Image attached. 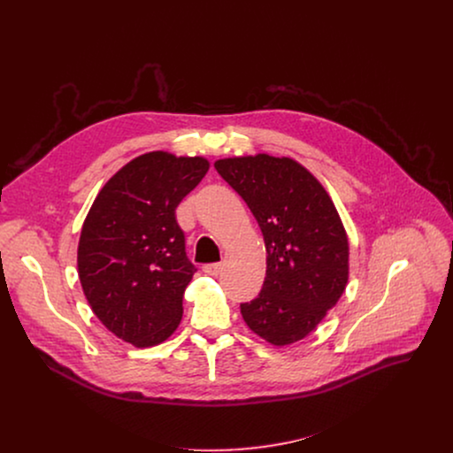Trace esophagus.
<instances>
[{
	"mask_svg": "<svg viewBox=\"0 0 453 453\" xmlns=\"http://www.w3.org/2000/svg\"><path fill=\"white\" fill-rule=\"evenodd\" d=\"M221 270H223V265H221V263H209V265H203V272L209 273V275H218Z\"/></svg>",
	"mask_w": 453,
	"mask_h": 453,
	"instance_id": "1",
	"label": "esophagus"
}]
</instances>
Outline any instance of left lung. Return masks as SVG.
Segmentation results:
<instances>
[{
  "label": "left lung",
  "mask_w": 453,
  "mask_h": 453,
  "mask_svg": "<svg viewBox=\"0 0 453 453\" xmlns=\"http://www.w3.org/2000/svg\"><path fill=\"white\" fill-rule=\"evenodd\" d=\"M219 176L258 221L266 275L258 298L241 303L251 331L272 345L311 334L349 280V239L323 185L289 157L266 153L221 158Z\"/></svg>",
  "instance_id": "1"
}]
</instances>
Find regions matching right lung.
Segmentation results:
<instances>
[{
	"instance_id": "right-lung-1",
	"label": "right lung",
	"mask_w": 453,
	"mask_h": 453,
	"mask_svg": "<svg viewBox=\"0 0 453 453\" xmlns=\"http://www.w3.org/2000/svg\"><path fill=\"white\" fill-rule=\"evenodd\" d=\"M207 171L203 157L139 155L108 180L83 221L78 277L85 298L106 329L134 347L158 345L181 323L196 268L176 207Z\"/></svg>"
}]
</instances>
